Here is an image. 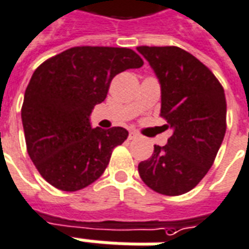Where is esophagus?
<instances>
[{
  "label": "esophagus",
  "instance_id": "obj_1",
  "mask_svg": "<svg viewBox=\"0 0 249 249\" xmlns=\"http://www.w3.org/2000/svg\"><path fill=\"white\" fill-rule=\"evenodd\" d=\"M138 137V134L135 131H130V134H128V139L131 141V139H135V138Z\"/></svg>",
  "mask_w": 249,
  "mask_h": 249
}]
</instances>
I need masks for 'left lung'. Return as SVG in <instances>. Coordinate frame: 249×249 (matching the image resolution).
I'll return each instance as SVG.
<instances>
[{"label":"left lung","mask_w":249,"mask_h":249,"mask_svg":"<svg viewBox=\"0 0 249 249\" xmlns=\"http://www.w3.org/2000/svg\"><path fill=\"white\" fill-rule=\"evenodd\" d=\"M137 50L160 83L163 117L172 128L166 146H154L138 171L154 191L175 196L191 191L204 178L226 134L224 90L212 71L177 46H139Z\"/></svg>","instance_id":"1"}]
</instances>
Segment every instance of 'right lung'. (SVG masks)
I'll use <instances>...</instances> for the list:
<instances>
[{"instance_id":"1","label":"right lung","mask_w":249,"mask_h":249,"mask_svg":"<svg viewBox=\"0 0 249 249\" xmlns=\"http://www.w3.org/2000/svg\"><path fill=\"white\" fill-rule=\"evenodd\" d=\"M142 65L131 49L78 46L49 58L33 72L21 118L29 157L46 182L72 192L105 172L112 150L128 131L92 128L90 115L106 99L112 78Z\"/></svg>"}]
</instances>
